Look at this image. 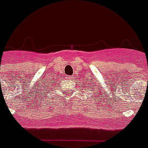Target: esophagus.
<instances>
[{"label": "esophagus", "mask_w": 148, "mask_h": 148, "mask_svg": "<svg viewBox=\"0 0 148 148\" xmlns=\"http://www.w3.org/2000/svg\"><path fill=\"white\" fill-rule=\"evenodd\" d=\"M67 79H73V76H68V77H67Z\"/></svg>", "instance_id": "34e87169"}]
</instances>
